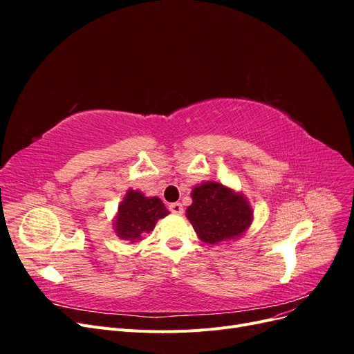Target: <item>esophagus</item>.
Instances as JSON below:
<instances>
[{
  "label": "esophagus",
  "instance_id": "esophagus-1",
  "mask_svg": "<svg viewBox=\"0 0 354 354\" xmlns=\"http://www.w3.org/2000/svg\"><path fill=\"white\" fill-rule=\"evenodd\" d=\"M169 211L173 214H177V216H181V214H183V205H181L180 202L169 203Z\"/></svg>",
  "mask_w": 354,
  "mask_h": 354
}]
</instances>
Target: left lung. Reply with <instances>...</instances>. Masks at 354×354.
<instances>
[{
	"instance_id": "8db88e82",
	"label": "left lung",
	"mask_w": 354,
	"mask_h": 354,
	"mask_svg": "<svg viewBox=\"0 0 354 354\" xmlns=\"http://www.w3.org/2000/svg\"><path fill=\"white\" fill-rule=\"evenodd\" d=\"M186 216L201 241L218 245L234 239L250 227L252 208L242 195L217 181H205L192 190Z\"/></svg>"
}]
</instances>
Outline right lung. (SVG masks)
Returning <instances> with one entry per match:
<instances>
[{"label":"right lung","instance_id":"right-lung-1","mask_svg":"<svg viewBox=\"0 0 354 354\" xmlns=\"http://www.w3.org/2000/svg\"><path fill=\"white\" fill-rule=\"evenodd\" d=\"M168 209L159 198H146L140 192L128 190L118 207L115 232L130 243L142 241L146 233L153 230L159 218L168 216Z\"/></svg>","mask_w":354,"mask_h":354}]
</instances>
